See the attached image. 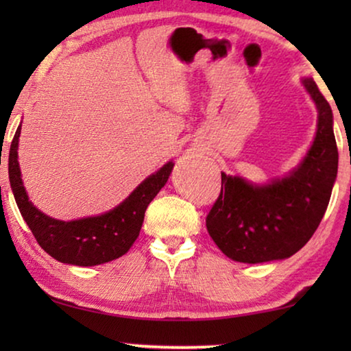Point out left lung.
<instances>
[{
    "mask_svg": "<svg viewBox=\"0 0 351 351\" xmlns=\"http://www.w3.org/2000/svg\"><path fill=\"white\" fill-rule=\"evenodd\" d=\"M300 83L318 110V121L299 165L263 184L222 172V190L206 227L220 251L234 262L289 258L308 243L328 209L339 166L332 110L313 78Z\"/></svg>",
    "mask_w": 351,
    "mask_h": 351,
    "instance_id": "8db88e82",
    "label": "left lung"
}]
</instances>
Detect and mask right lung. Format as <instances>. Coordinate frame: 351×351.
Masks as SVG:
<instances>
[{"label": "right lung", "instance_id": "right-lung-1", "mask_svg": "<svg viewBox=\"0 0 351 351\" xmlns=\"http://www.w3.org/2000/svg\"><path fill=\"white\" fill-rule=\"evenodd\" d=\"M21 129L22 123L9 148V182L17 208L38 244L51 257L66 265L94 267L124 256L141 233L148 204L169 179L174 161H167L143 179L128 198L107 213L75 220H59L43 213L28 198L19 166Z\"/></svg>", "mask_w": 351, "mask_h": 351}]
</instances>
